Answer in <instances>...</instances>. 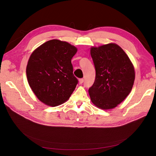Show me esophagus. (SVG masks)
<instances>
[{
  "instance_id": "1",
  "label": "esophagus",
  "mask_w": 156,
  "mask_h": 156,
  "mask_svg": "<svg viewBox=\"0 0 156 156\" xmlns=\"http://www.w3.org/2000/svg\"><path fill=\"white\" fill-rule=\"evenodd\" d=\"M83 81H84L83 78H80V79L79 80V83H80V84H82V83H83Z\"/></svg>"
}]
</instances>
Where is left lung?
<instances>
[{"label": "left lung", "instance_id": "obj_1", "mask_svg": "<svg viewBox=\"0 0 156 156\" xmlns=\"http://www.w3.org/2000/svg\"><path fill=\"white\" fill-rule=\"evenodd\" d=\"M95 80L88 89L92 102L98 108L109 109L123 101L132 90L135 70L128 56L115 44L92 47Z\"/></svg>", "mask_w": 156, "mask_h": 156}]
</instances>
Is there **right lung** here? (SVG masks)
<instances>
[{"instance_id": "right-lung-1", "label": "right lung", "mask_w": 156, "mask_h": 156, "mask_svg": "<svg viewBox=\"0 0 156 156\" xmlns=\"http://www.w3.org/2000/svg\"><path fill=\"white\" fill-rule=\"evenodd\" d=\"M76 52L77 48L66 42L51 40L31 54L27 76L31 90L41 102L54 107L69 99L78 83L71 64Z\"/></svg>"}]
</instances>
